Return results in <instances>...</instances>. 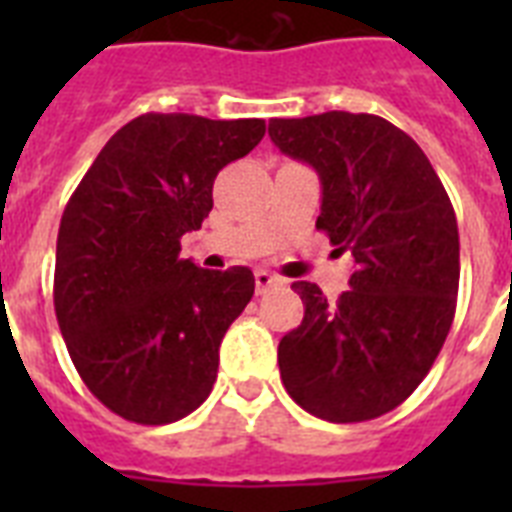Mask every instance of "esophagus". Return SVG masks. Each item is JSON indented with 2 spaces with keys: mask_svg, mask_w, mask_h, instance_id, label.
<instances>
[{
  "mask_svg": "<svg viewBox=\"0 0 512 512\" xmlns=\"http://www.w3.org/2000/svg\"><path fill=\"white\" fill-rule=\"evenodd\" d=\"M279 284H281L279 276H273V273H268V271H255L257 295H263V292H268L271 287H279Z\"/></svg>",
  "mask_w": 512,
  "mask_h": 512,
  "instance_id": "obj_1",
  "label": "esophagus"
}]
</instances>
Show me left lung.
I'll return each mask as SVG.
<instances>
[{
  "mask_svg": "<svg viewBox=\"0 0 512 512\" xmlns=\"http://www.w3.org/2000/svg\"><path fill=\"white\" fill-rule=\"evenodd\" d=\"M281 154L321 180L316 228L356 263L335 303L295 281L300 327L279 342L281 382L327 422H364L396 409L444 348L460 287V233L422 148L374 114L327 111L271 119Z\"/></svg>",
  "mask_w": 512,
  "mask_h": 512,
  "instance_id": "obj_1",
  "label": "left lung"
}]
</instances>
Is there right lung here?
<instances>
[{
    "label": "right lung",
    "instance_id": "right-lung-1",
    "mask_svg": "<svg viewBox=\"0 0 512 512\" xmlns=\"http://www.w3.org/2000/svg\"><path fill=\"white\" fill-rule=\"evenodd\" d=\"M263 135V119L143 114L108 140L63 209L60 335L92 396L124 420H183L215 385L220 342L255 276L199 268L180 239L209 215L217 172Z\"/></svg>",
    "mask_w": 512,
    "mask_h": 512
}]
</instances>
